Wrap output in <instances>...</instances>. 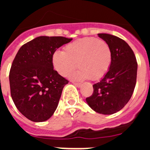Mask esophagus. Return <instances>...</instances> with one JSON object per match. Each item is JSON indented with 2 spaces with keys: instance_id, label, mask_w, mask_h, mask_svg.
Listing matches in <instances>:
<instances>
[{
  "instance_id": "esophagus-1",
  "label": "esophagus",
  "mask_w": 150,
  "mask_h": 150,
  "mask_svg": "<svg viewBox=\"0 0 150 150\" xmlns=\"http://www.w3.org/2000/svg\"><path fill=\"white\" fill-rule=\"evenodd\" d=\"M74 83L76 87H78V88H80V87L82 86V83Z\"/></svg>"
}]
</instances>
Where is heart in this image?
<instances>
[{
	"instance_id": "b5f03b06",
	"label": "heart",
	"mask_w": 150,
	"mask_h": 150,
	"mask_svg": "<svg viewBox=\"0 0 150 150\" xmlns=\"http://www.w3.org/2000/svg\"><path fill=\"white\" fill-rule=\"evenodd\" d=\"M52 62L61 76H67L76 66L79 70L71 75L72 79L98 80L110 67L112 50L103 40L93 37L83 38L67 44L64 52L55 51Z\"/></svg>"
}]
</instances>
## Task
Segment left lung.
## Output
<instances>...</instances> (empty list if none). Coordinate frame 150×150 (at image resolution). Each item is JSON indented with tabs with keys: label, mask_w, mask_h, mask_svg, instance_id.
I'll use <instances>...</instances> for the list:
<instances>
[{
	"label": "left lung",
	"mask_w": 150,
	"mask_h": 150,
	"mask_svg": "<svg viewBox=\"0 0 150 150\" xmlns=\"http://www.w3.org/2000/svg\"><path fill=\"white\" fill-rule=\"evenodd\" d=\"M98 35L110 47L112 62L105 76L93 85V94L86 100L95 112L110 115L122 109L132 98L137 63L133 50L122 39L108 34Z\"/></svg>",
	"instance_id": "1"
}]
</instances>
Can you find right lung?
Listing matches in <instances>:
<instances>
[{
    "label": "right lung",
    "mask_w": 150,
    "mask_h": 150,
    "mask_svg": "<svg viewBox=\"0 0 150 150\" xmlns=\"http://www.w3.org/2000/svg\"><path fill=\"white\" fill-rule=\"evenodd\" d=\"M72 38L40 36L24 44L10 68L12 99L29 120L44 122L56 110L67 79L53 69L52 54Z\"/></svg>",
    "instance_id": "obj_1"
}]
</instances>
